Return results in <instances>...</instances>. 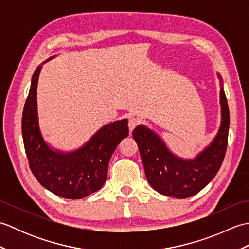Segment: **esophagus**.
Wrapping results in <instances>:
<instances>
[{
  "mask_svg": "<svg viewBox=\"0 0 249 249\" xmlns=\"http://www.w3.org/2000/svg\"><path fill=\"white\" fill-rule=\"evenodd\" d=\"M139 119L138 118H135V116H131V118H129L128 120V127H129V130L133 131L135 129V127L137 125L139 124Z\"/></svg>",
  "mask_w": 249,
  "mask_h": 249,
  "instance_id": "obj_1",
  "label": "esophagus"
}]
</instances>
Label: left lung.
Masks as SVG:
<instances>
[{
  "mask_svg": "<svg viewBox=\"0 0 249 249\" xmlns=\"http://www.w3.org/2000/svg\"><path fill=\"white\" fill-rule=\"evenodd\" d=\"M220 105L221 125L217 136L192 160L173 155L160 137L145 126L138 125L135 128L133 137L139 147L145 177L158 193L179 199L188 198L198 194L214 178L224 161L230 125L229 107L223 87Z\"/></svg>",
  "mask_w": 249,
  "mask_h": 249,
  "instance_id": "1",
  "label": "left lung"
}]
</instances>
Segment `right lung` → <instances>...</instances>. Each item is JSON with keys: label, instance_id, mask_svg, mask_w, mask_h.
<instances>
[{"label": "right lung", "instance_id": "add662e5", "mask_svg": "<svg viewBox=\"0 0 249 249\" xmlns=\"http://www.w3.org/2000/svg\"><path fill=\"white\" fill-rule=\"evenodd\" d=\"M40 66L32 77L22 113V137L29 166L37 181L51 193L66 199H81L106 182L111 155L128 136L126 119L105 125L91 140L71 153L53 151L41 137L37 116V81Z\"/></svg>", "mask_w": 249, "mask_h": 249}]
</instances>
